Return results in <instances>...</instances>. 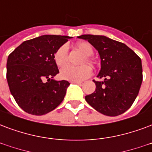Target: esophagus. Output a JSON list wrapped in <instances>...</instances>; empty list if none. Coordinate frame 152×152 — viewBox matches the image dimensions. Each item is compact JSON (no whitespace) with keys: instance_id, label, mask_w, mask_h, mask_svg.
Segmentation results:
<instances>
[{"instance_id":"1","label":"esophagus","mask_w":152,"mask_h":152,"mask_svg":"<svg viewBox=\"0 0 152 152\" xmlns=\"http://www.w3.org/2000/svg\"><path fill=\"white\" fill-rule=\"evenodd\" d=\"M72 84H80L81 82H80V81H72L71 82Z\"/></svg>"}]
</instances>
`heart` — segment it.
I'll use <instances>...</instances> for the list:
<instances>
[{
    "mask_svg": "<svg viewBox=\"0 0 152 152\" xmlns=\"http://www.w3.org/2000/svg\"><path fill=\"white\" fill-rule=\"evenodd\" d=\"M76 47L85 55L83 63L85 61L91 62V56L93 54V48L89 43L80 42ZM68 46L64 45L61 46L54 53V61L58 67H63L67 62ZM91 75V68L88 65H83L80 67L65 66L60 72V76L64 80L69 81H80L88 78Z\"/></svg>",
    "mask_w": 152,
    "mask_h": 152,
    "instance_id": "obj_1",
    "label": "heart"
}]
</instances>
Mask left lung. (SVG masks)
<instances>
[{"label":"left lung","mask_w":152,"mask_h":152,"mask_svg":"<svg viewBox=\"0 0 152 152\" xmlns=\"http://www.w3.org/2000/svg\"><path fill=\"white\" fill-rule=\"evenodd\" d=\"M99 54L101 68L94 81L96 91L85 96L89 105L108 116L128 110L139 94L143 80L141 59L124 43L104 36L82 35Z\"/></svg>","instance_id":"8db88e82"}]
</instances>
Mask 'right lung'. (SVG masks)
I'll return each mask as SVG.
<instances>
[{"mask_svg":"<svg viewBox=\"0 0 152 152\" xmlns=\"http://www.w3.org/2000/svg\"><path fill=\"white\" fill-rule=\"evenodd\" d=\"M70 38L44 35L25 40L9 54L6 73L9 90L25 112L42 115L63 101L70 84L64 80H53L59 73L53 56Z\"/></svg>","mask_w":152,"mask_h":152,"instance_id":"right-lung-1","label":"right lung"}]
</instances>
